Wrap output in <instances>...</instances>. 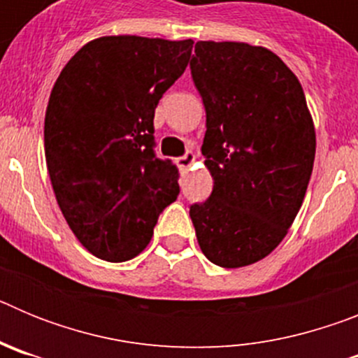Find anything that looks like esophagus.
<instances>
[{"instance_id":"obj_1","label":"esophagus","mask_w":358,"mask_h":358,"mask_svg":"<svg viewBox=\"0 0 358 358\" xmlns=\"http://www.w3.org/2000/svg\"><path fill=\"white\" fill-rule=\"evenodd\" d=\"M194 161H195L194 152H186L185 156L177 157L176 163H177V166H179V169L186 170V169H189V166H192V163H194Z\"/></svg>"}]
</instances>
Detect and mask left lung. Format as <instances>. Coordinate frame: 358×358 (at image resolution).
<instances>
[{"label": "left lung", "mask_w": 358, "mask_h": 358, "mask_svg": "<svg viewBox=\"0 0 358 358\" xmlns=\"http://www.w3.org/2000/svg\"><path fill=\"white\" fill-rule=\"evenodd\" d=\"M189 69L206 109L201 150L213 177L189 217L208 260L245 267L278 248L301 208L314 123L301 84L271 50L199 41Z\"/></svg>", "instance_id": "left-lung-1"}]
</instances>
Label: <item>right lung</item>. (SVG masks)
Returning <instances> with one entry per match:
<instances>
[{"mask_svg": "<svg viewBox=\"0 0 358 358\" xmlns=\"http://www.w3.org/2000/svg\"><path fill=\"white\" fill-rule=\"evenodd\" d=\"M194 41L100 37L64 66L44 118L57 202L80 243L106 262L148 245L179 172L154 152V113L188 66Z\"/></svg>", "mask_w": 358, "mask_h": 358, "instance_id": "right-lung-1", "label": "right lung"}]
</instances>
